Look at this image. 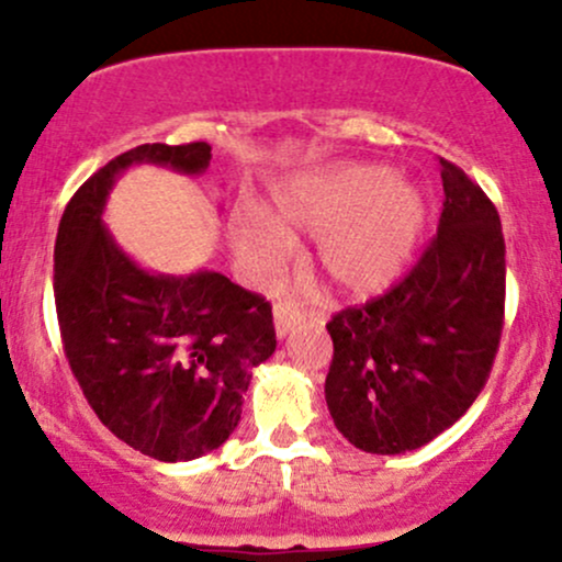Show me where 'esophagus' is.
I'll return each mask as SVG.
<instances>
[{"instance_id":"34e87169","label":"esophagus","mask_w":562,"mask_h":562,"mask_svg":"<svg viewBox=\"0 0 562 562\" xmlns=\"http://www.w3.org/2000/svg\"><path fill=\"white\" fill-rule=\"evenodd\" d=\"M301 325V314L290 308L288 303H274V330L277 338H288Z\"/></svg>"}]
</instances>
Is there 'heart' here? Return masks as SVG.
Instances as JSON below:
<instances>
[{
	"mask_svg": "<svg viewBox=\"0 0 562 562\" xmlns=\"http://www.w3.org/2000/svg\"><path fill=\"white\" fill-rule=\"evenodd\" d=\"M280 227L317 237L314 267L340 299L385 293L415 259L428 200L389 166L348 164L303 173L274 192ZM267 216L248 214L235 227L237 250L256 269L272 272L290 254L288 235Z\"/></svg>",
	"mask_w": 562,
	"mask_h": 562,
	"instance_id": "1",
	"label": "heart"
}]
</instances>
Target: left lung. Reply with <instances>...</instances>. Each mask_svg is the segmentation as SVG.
<instances>
[{
	"instance_id": "8db88e82",
	"label": "left lung",
	"mask_w": 562,
	"mask_h": 562,
	"mask_svg": "<svg viewBox=\"0 0 562 562\" xmlns=\"http://www.w3.org/2000/svg\"><path fill=\"white\" fill-rule=\"evenodd\" d=\"M438 166L447 200L423 259L385 295L327 322V409L370 454H404L451 428L486 385L499 348V214L465 171L443 158Z\"/></svg>"
}]
</instances>
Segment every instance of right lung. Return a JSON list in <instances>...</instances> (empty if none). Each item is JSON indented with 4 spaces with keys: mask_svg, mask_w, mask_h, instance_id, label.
Masks as SVG:
<instances>
[{
    "mask_svg": "<svg viewBox=\"0 0 562 562\" xmlns=\"http://www.w3.org/2000/svg\"><path fill=\"white\" fill-rule=\"evenodd\" d=\"M139 164L200 177L211 145H139L76 190L55 240L57 322L100 423L153 460L187 462L240 423L254 367L277 348L272 306L211 269L150 272L115 243L108 195Z\"/></svg>",
    "mask_w": 562,
    "mask_h": 562,
    "instance_id": "1",
    "label": "right lung"
}]
</instances>
